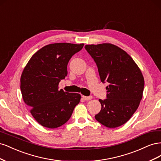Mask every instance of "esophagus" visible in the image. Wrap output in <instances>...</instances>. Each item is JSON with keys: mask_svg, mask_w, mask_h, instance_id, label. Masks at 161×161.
Listing matches in <instances>:
<instances>
[{"mask_svg": "<svg viewBox=\"0 0 161 161\" xmlns=\"http://www.w3.org/2000/svg\"><path fill=\"white\" fill-rule=\"evenodd\" d=\"M82 98H83V99H84V100H85V101H89V100H91V99L92 98V96H89V97H87V96H84V95H82Z\"/></svg>", "mask_w": 161, "mask_h": 161, "instance_id": "obj_1", "label": "esophagus"}]
</instances>
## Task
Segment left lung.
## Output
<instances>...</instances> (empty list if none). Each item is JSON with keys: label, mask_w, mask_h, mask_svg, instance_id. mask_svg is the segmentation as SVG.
<instances>
[{"label": "left lung", "mask_w": 161, "mask_h": 161, "mask_svg": "<svg viewBox=\"0 0 161 161\" xmlns=\"http://www.w3.org/2000/svg\"><path fill=\"white\" fill-rule=\"evenodd\" d=\"M86 50L98 68L102 82H109L107 99H99L101 109L97 121L109 128L124 124L138 109L142 99L144 80L131 56L111 43L86 45Z\"/></svg>", "instance_id": "left-lung-1"}]
</instances>
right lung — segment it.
Returning <instances> with one entry per match:
<instances>
[{
  "label": "right lung",
  "mask_w": 161,
  "mask_h": 161,
  "mask_svg": "<svg viewBox=\"0 0 161 161\" xmlns=\"http://www.w3.org/2000/svg\"><path fill=\"white\" fill-rule=\"evenodd\" d=\"M84 43H56L34 53L21 76V91L31 115L43 127L56 128L70 119L80 95L58 90L67 76V65Z\"/></svg>",
  "instance_id": "add662e5"
}]
</instances>
